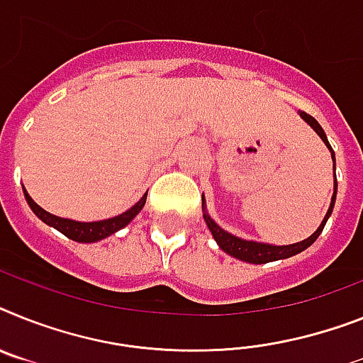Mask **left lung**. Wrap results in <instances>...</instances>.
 Instances as JSON below:
<instances>
[{"instance_id":"left-lung-1","label":"left lung","mask_w":363,"mask_h":363,"mask_svg":"<svg viewBox=\"0 0 363 363\" xmlns=\"http://www.w3.org/2000/svg\"><path fill=\"white\" fill-rule=\"evenodd\" d=\"M299 116L303 118L306 123L312 127L315 133H318L319 138L325 142V145L328 147L330 151V157H332V162H334V172H336V157H334V151H332L330 144H328L327 135H325V130H323L321 125L318 121L313 120L312 116L306 114V112H299ZM336 194H337V181H336V173H334V194H332V199H330V206H328L327 214L323 218L321 225L318 227V230L308 236L306 240L303 242H297V243H291V245H273V243H264V242H252V240H243L238 238V236H234V234L227 233L225 228L219 227L216 223L214 219L210 218L208 210H206V203H205V196H203V218H205V223L208 227V230L212 233L214 236L216 243L219 245L221 251H225L227 255L230 257L238 258L242 262H249V264H267V262H275V260H284V258H290L295 257V255H299L303 252L304 249H308L315 240L319 238V234L323 233V228L327 225L328 218H330L332 210H334V203H336Z\"/></svg>"}]
</instances>
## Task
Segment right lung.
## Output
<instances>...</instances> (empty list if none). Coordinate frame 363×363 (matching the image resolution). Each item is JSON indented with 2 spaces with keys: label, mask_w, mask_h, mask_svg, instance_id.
Returning a JSON list of instances; mask_svg holds the SVG:
<instances>
[{
  "label": "right lung",
  "mask_w": 363,
  "mask_h": 363,
  "mask_svg": "<svg viewBox=\"0 0 363 363\" xmlns=\"http://www.w3.org/2000/svg\"><path fill=\"white\" fill-rule=\"evenodd\" d=\"M23 196H26L27 205L31 206L33 212H35V214L38 216L45 225L57 228V230L62 233L64 236H68L69 240L79 243L99 242V240L108 238L111 234L118 233V230H121L123 227H127V225H129L130 221L140 214V210L144 208L145 199H147V194H144L138 203H135L129 210H125L123 214L114 216V218L101 219V221H75V219L59 218V216L45 212L42 206H38L35 201L31 199V196L27 194L26 188H23Z\"/></svg>",
  "instance_id": "obj_1"
}]
</instances>
